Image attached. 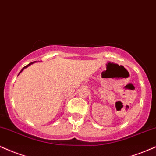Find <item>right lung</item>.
<instances>
[{"label": "right lung", "mask_w": 156, "mask_h": 156, "mask_svg": "<svg viewBox=\"0 0 156 156\" xmlns=\"http://www.w3.org/2000/svg\"><path fill=\"white\" fill-rule=\"evenodd\" d=\"M34 63V62H31V63H29V64H28V65L25 66V67H24V68H23V69H22V70H21V71H20V72L19 73V74H20V73H21V72H22V71H23L24 70V69H25V68H27V66H30V64H32V63ZM19 74H18V75H19Z\"/></svg>", "instance_id": "add662e5"}]
</instances>
